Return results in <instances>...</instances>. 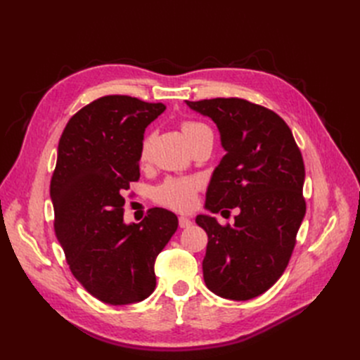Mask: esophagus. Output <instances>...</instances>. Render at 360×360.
I'll return each instance as SVG.
<instances>
[{
  "instance_id": "esophagus-1",
  "label": "esophagus",
  "mask_w": 360,
  "mask_h": 360,
  "mask_svg": "<svg viewBox=\"0 0 360 360\" xmlns=\"http://www.w3.org/2000/svg\"><path fill=\"white\" fill-rule=\"evenodd\" d=\"M179 225H180V228H189L192 225V221L189 219L188 216H180L179 217Z\"/></svg>"
}]
</instances>
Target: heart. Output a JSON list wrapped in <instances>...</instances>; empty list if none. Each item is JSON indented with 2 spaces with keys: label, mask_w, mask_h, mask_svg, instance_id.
<instances>
[{
  "label": "heart",
  "mask_w": 360,
  "mask_h": 360,
  "mask_svg": "<svg viewBox=\"0 0 360 360\" xmlns=\"http://www.w3.org/2000/svg\"><path fill=\"white\" fill-rule=\"evenodd\" d=\"M181 132L186 138L188 143L198 139L204 135H212V129L201 123L195 122V120H186L181 123ZM151 135H146L143 143L139 147V159L141 162H146L150 155L151 147ZM201 181L197 179H167L155 191V200L162 204L171 207L176 210H188L193 205L195 193L200 189Z\"/></svg>",
  "instance_id": "obj_1"
}]
</instances>
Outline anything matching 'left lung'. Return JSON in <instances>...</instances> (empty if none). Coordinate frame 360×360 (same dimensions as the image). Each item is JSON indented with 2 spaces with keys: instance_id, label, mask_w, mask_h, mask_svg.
I'll list each match as a JSON object with an SVG mask.
<instances>
[{
  "instance_id": "1",
  "label": "left lung",
  "mask_w": 360,
  "mask_h": 360,
  "mask_svg": "<svg viewBox=\"0 0 360 360\" xmlns=\"http://www.w3.org/2000/svg\"><path fill=\"white\" fill-rule=\"evenodd\" d=\"M212 118L226 155L212 174L204 207L237 209L233 225L198 214L209 243L202 259L207 288L230 300H249L284 274L307 212L304 165L287 123L264 106L237 97L189 102Z\"/></svg>"
}]
</instances>
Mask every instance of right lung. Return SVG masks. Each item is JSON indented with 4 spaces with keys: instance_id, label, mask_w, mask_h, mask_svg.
I'll return each instance as SVG.
<instances>
[{
    "instance_id": "obj_1",
    "label": "right lung",
    "mask_w": 360,
    "mask_h": 360,
    "mask_svg": "<svg viewBox=\"0 0 360 360\" xmlns=\"http://www.w3.org/2000/svg\"><path fill=\"white\" fill-rule=\"evenodd\" d=\"M165 108L105 96L76 112L60 138L51 180L53 230L73 276L103 303H136L155 291L156 257L179 226L177 216L160 207L139 224L123 219L146 127Z\"/></svg>"
}]
</instances>
